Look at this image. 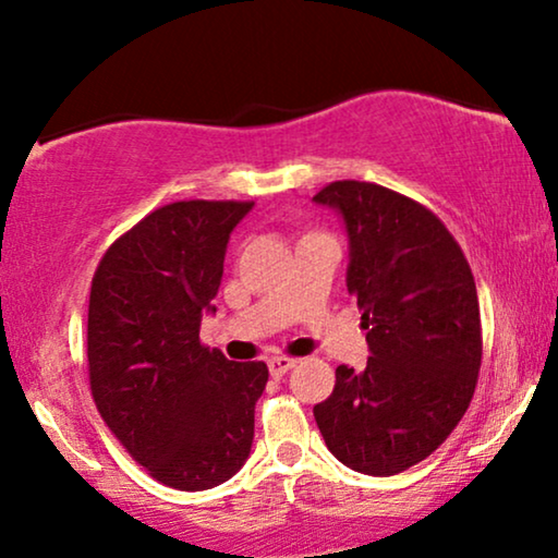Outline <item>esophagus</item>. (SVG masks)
Returning <instances> with one entry per match:
<instances>
[{"instance_id": "esophagus-1", "label": "esophagus", "mask_w": 558, "mask_h": 558, "mask_svg": "<svg viewBox=\"0 0 558 558\" xmlns=\"http://www.w3.org/2000/svg\"><path fill=\"white\" fill-rule=\"evenodd\" d=\"M295 362L299 360H293V356H272V360L267 362V367H270L272 377H283L286 373H291V369L295 367Z\"/></svg>"}]
</instances>
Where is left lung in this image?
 <instances>
[{"mask_svg": "<svg viewBox=\"0 0 558 558\" xmlns=\"http://www.w3.org/2000/svg\"><path fill=\"white\" fill-rule=\"evenodd\" d=\"M314 202L344 221L347 291L369 344L367 367L339 365L314 415L341 464L390 477L439 449L470 408L482 362L477 286L441 219L403 193L333 181Z\"/></svg>", "mask_w": 558, "mask_h": 558, "instance_id": "obj_1", "label": "left lung"}]
</instances>
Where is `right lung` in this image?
I'll use <instances>...</instances> for the list:
<instances>
[{
  "instance_id": "right-lung-1",
  "label": "right lung",
  "mask_w": 558,
  "mask_h": 558,
  "mask_svg": "<svg viewBox=\"0 0 558 558\" xmlns=\"http://www.w3.org/2000/svg\"><path fill=\"white\" fill-rule=\"evenodd\" d=\"M252 202H175L107 250L88 299V380L101 418L162 485L198 493L234 477L255 436L265 362L198 341L229 234Z\"/></svg>"
}]
</instances>
